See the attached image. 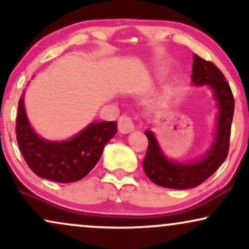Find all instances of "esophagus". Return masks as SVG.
Masks as SVG:
<instances>
[{
  "instance_id": "obj_1",
  "label": "esophagus",
  "mask_w": 249,
  "mask_h": 249,
  "mask_svg": "<svg viewBox=\"0 0 249 249\" xmlns=\"http://www.w3.org/2000/svg\"><path fill=\"white\" fill-rule=\"evenodd\" d=\"M118 128L122 133H130L134 130V122L133 118L131 116L122 115L118 119Z\"/></svg>"
}]
</instances>
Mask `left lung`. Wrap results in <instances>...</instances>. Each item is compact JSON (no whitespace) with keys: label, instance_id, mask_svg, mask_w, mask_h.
Masks as SVG:
<instances>
[{"label":"left lung","instance_id":"obj_1","mask_svg":"<svg viewBox=\"0 0 249 249\" xmlns=\"http://www.w3.org/2000/svg\"><path fill=\"white\" fill-rule=\"evenodd\" d=\"M191 80L194 85H209L218 101L217 134L208 154L194 163H175L161 152L152 131H146L148 147L143 158L142 168L147 178L160 187L170 189H188L199 185L223 164L229 154L231 125L234 113V97L224 74L213 62L194 54Z\"/></svg>","mask_w":249,"mask_h":249}]
</instances>
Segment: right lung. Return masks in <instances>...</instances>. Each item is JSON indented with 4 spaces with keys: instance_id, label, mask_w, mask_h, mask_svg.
<instances>
[{
    "instance_id": "obj_1",
    "label": "right lung",
    "mask_w": 249,
    "mask_h": 249,
    "mask_svg": "<svg viewBox=\"0 0 249 249\" xmlns=\"http://www.w3.org/2000/svg\"><path fill=\"white\" fill-rule=\"evenodd\" d=\"M117 132L116 122L92 123L66 142H47L35 133L24 109L23 96L16 118L17 143L30 169L39 178L71 183L90 173L104 146Z\"/></svg>"
}]
</instances>
